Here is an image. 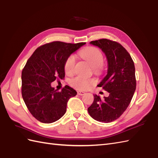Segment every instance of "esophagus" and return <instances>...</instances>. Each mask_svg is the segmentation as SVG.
<instances>
[{
    "label": "esophagus",
    "mask_w": 158,
    "mask_h": 158,
    "mask_svg": "<svg viewBox=\"0 0 158 158\" xmlns=\"http://www.w3.org/2000/svg\"><path fill=\"white\" fill-rule=\"evenodd\" d=\"M85 94V93L84 92V91H77V94L79 95V96H83V95H84Z\"/></svg>",
    "instance_id": "obj_1"
}]
</instances>
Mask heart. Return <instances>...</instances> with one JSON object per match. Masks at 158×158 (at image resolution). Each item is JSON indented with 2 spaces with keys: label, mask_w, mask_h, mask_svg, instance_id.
<instances>
[{
  "label": "heart",
  "mask_w": 158,
  "mask_h": 158,
  "mask_svg": "<svg viewBox=\"0 0 158 158\" xmlns=\"http://www.w3.org/2000/svg\"><path fill=\"white\" fill-rule=\"evenodd\" d=\"M79 56L93 66L95 73H100L103 71L104 60V54L102 51L94 46L86 47L79 52ZM76 64V58L74 54L69 55L66 59L64 64V70L67 75H71L74 72ZM94 79H86L81 77H77L73 79L70 84L72 87L78 90H87L96 84Z\"/></svg>",
  "instance_id": "obj_1"
}]
</instances>
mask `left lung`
I'll return each instance as SVG.
<instances>
[{
    "instance_id": "1",
    "label": "left lung",
    "mask_w": 158,
    "mask_h": 158,
    "mask_svg": "<svg viewBox=\"0 0 158 158\" xmlns=\"http://www.w3.org/2000/svg\"><path fill=\"white\" fill-rule=\"evenodd\" d=\"M90 44L100 48L108 59V73L98 85L110 94L101 100H94L88 112L102 123H110L118 118L126 110L136 89L134 62L127 50L120 43L108 39H100Z\"/></svg>"
}]
</instances>
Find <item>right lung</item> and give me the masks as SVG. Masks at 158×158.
I'll return each mask as SVG.
<instances>
[{"mask_svg": "<svg viewBox=\"0 0 158 158\" xmlns=\"http://www.w3.org/2000/svg\"><path fill=\"white\" fill-rule=\"evenodd\" d=\"M85 42L59 41L40 46L27 60L21 73V94L32 116L40 122L52 123L67 110L69 99L77 91L65 85L60 91L51 87L56 79L64 78V64L69 55Z\"/></svg>", "mask_w": 158, "mask_h": 158, "instance_id": "right-lung-1", "label": "right lung"}]
</instances>
